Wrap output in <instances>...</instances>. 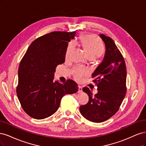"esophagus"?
<instances>
[{
	"label": "esophagus",
	"mask_w": 146,
	"mask_h": 146,
	"mask_svg": "<svg viewBox=\"0 0 146 146\" xmlns=\"http://www.w3.org/2000/svg\"><path fill=\"white\" fill-rule=\"evenodd\" d=\"M78 88H79L78 92H79V93H81V92H82V87L79 86H78Z\"/></svg>",
	"instance_id": "1"
}]
</instances>
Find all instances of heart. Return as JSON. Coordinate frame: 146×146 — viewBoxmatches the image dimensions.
<instances>
[{
    "instance_id": "1",
    "label": "heart",
    "mask_w": 146,
    "mask_h": 146,
    "mask_svg": "<svg viewBox=\"0 0 146 146\" xmlns=\"http://www.w3.org/2000/svg\"><path fill=\"white\" fill-rule=\"evenodd\" d=\"M81 43L88 56L90 58L95 59L100 57L104 51V46L101 40L95 35H85L81 37ZM75 44L70 42L65 53V56L68 57L70 53L73 50ZM74 77L78 81L81 80L84 76L88 73V70L81 67H76L73 70Z\"/></svg>"
}]
</instances>
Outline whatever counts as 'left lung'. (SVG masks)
Wrapping results in <instances>:
<instances>
[{
  "instance_id": "left-lung-1",
  "label": "left lung",
  "mask_w": 146,
  "mask_h": 146,
  "mask_svg": "<svg viewBox=\"0 0 146 146\" xmlns=\"http://www.w3.org/2000/svg\"><path fill=\"white\" fill-rule=\"evenodd\" d=\"M106 45L102 62L92 74L93 82L98 87V93L93 95L88 87L82 90L89 101L79 108L81 115L94 123L109 119L118 111L125 96L126 66L123 55L110 37L100 35Z\"/></svg>"
}]
</instances>
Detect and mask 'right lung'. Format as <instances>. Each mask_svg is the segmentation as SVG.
<instances>
[{"label":"right lung","instance_id":"add662e5","mask_svg":"<svg viewBox=\"0 0 146 146\" xmlns=\"http://www.w3.org/2000/svg\"><path fill=\"white\" fill-rule=\"evenodd\" d=\"M76 31H53L32 42L18 70L17 98L22 109L33 118L42 119L58 110L62 98L78 92V84L68 79L54 81L56 68L65 62L68 42Z\"/></svg>","mask_w":146,"mask_h":146}]
</instances>
